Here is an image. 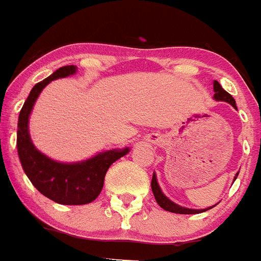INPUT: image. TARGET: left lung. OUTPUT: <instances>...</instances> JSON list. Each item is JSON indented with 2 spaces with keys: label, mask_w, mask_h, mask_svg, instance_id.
I'll return each instance as SVG.
<instances>
[{
  "label": "left lung",
  "mask_w": 261,
  "mask_h": 261,
  "mask_svg": "<svg viewBox=\"0 0 261 261\" xmlns=\"http://www.w3.org/2000/svg\"><path fill=\"white\" fill-rule=\"evenodd\" d=\"M213 89H214V93H216V94H214L213 98L216 99V100H222V102H227V103H230L232 107L237 108V105H235L234 98H232V96L230 95L227 91H225V90L222 89V86H221V85L218 84L217 81H214ZM238 174H239V172H237V175H235V177H234V180L237 179ZM151 191H153L154 197H155V201L158 202L159 206H161L162 209H165V211H167V212H172V213L197 214V213H201V212L209 211V209L213 208V206H209V208H206V209H199V211H197V209L184 208V206H180V205H177V204H175V202H172L171 200H168L167 197L163 195V192L161 191V188H159V184H158V181H156L155 172L153 174V179H151Z\"/></svg>",
  "instance_id": "obj_1"
}]
</instances>
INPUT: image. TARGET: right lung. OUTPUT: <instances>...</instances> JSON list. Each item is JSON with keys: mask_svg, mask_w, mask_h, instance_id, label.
<instances>
[{"mask_svg": "<svg viewBox=\"0 0 261 261\" xmlns=\"http://www.w3.org/2000/svg\"><path fill=\"white\" fill-rule=\"evenodd\" d=\"M77 66L68 65L36 84L30 91L18 119L17 149L26 172L36 190L52 201L62 205H84L94 201L105 184V176L110 166L128 154L129 149L107 150L93 158L75 163H61L48 158L34 146L29 133V119L36 99L50 81L73 75Z\"/></svg>", "mask_w": 261, "mask_h": 261, "instance_id": "1", "label": "right lung"}]
</instances>
